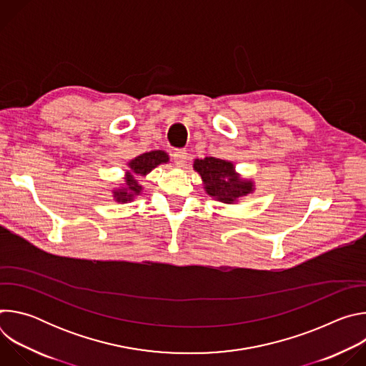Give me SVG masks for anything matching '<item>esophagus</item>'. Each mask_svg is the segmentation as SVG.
Listing matches in <instances>:
<instances>
[{"label": "esophagus", "mask_w": 366, "mask_h": 366, "mask_svg": "<svg viewBox=\"0 0 366 366\" xmlns=\"http://www.w3.org/2000/svg\"><path fill=\"white\" fill-rule=\"evenodd\" d=\"M174 161H175V164L178 165V167H184V164L187 162V159H188V153H187V150H177V152H174Z\"/></svg>", "instance_id": "1"}]
</instances>
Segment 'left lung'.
<instances>
[{
    "label": "left lung",
    "instance_id": "left-lung-1",
    "mask_svg": "<svg viewBox=\"0 0 366 366\" xmlns=\"http://www.w3.org/2000/svg\"><path fill=\"white\" fill-rule=\"evenodd\" d=\"M194 169L199 174L205 192L220 202L234 204L254 191L253 181L242 178L233 162L208 156L195 159Z\"/></svg>",
    "mask_w": 366,
    "mask_h": 366
}]
</instances>
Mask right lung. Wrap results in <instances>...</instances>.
Masks as SVG:
<instances>
[{
	"mask_svg": "<svg viewBox=\"0 0 366 366\" xmlns=\"http://www.w3.org/2000/svg\"><path fill=\"white\" fill-rule=\"evenodd\" d=\"M168 162H169V154L164 150L146 152L137 156V158L132 159L127 164L129 169L126 171V175H124V184L113 189L114 199L122 204L133 201L143 191V187L139 182V177H146L158 165L168 164Z\"/></svg>",
	"mask_w": 366,
	"mask_h": 366,
	"instance_id": "add662e5",
	"label": "right lung"
}]
</instances>
